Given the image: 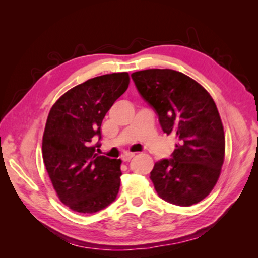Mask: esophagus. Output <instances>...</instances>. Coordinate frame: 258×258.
Masks as SVG:
<instances>
[{"label":"esophagus","mask_w":258,"mask_h":258,"mask_svg":"<svg viewBox=\"0 0 258 258\" xmlns=\"http://www.w3.org/2000/svg\"><path fill=\"white\" fill-rule=\"evenodd\" d=\"M134 157V154L133 152H126V154H124L123 156H121V160L123 161H130L131 159H132Z\"/></svg>","instance_id":"34e87169"}]
</instances>
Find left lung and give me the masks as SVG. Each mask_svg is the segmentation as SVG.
<instances>
[{
    "label": "left lung",
    "mask_w": 258,
    "mask_h": 258,
    "mask_svg": "<svg viewBox=\"0 0 258 258\" xmlns=\"http://www.w3.org/2000/svg\"><path fill=\"white\" fill-rule=\"evenodd\" d=\"M141 97L155 109L164 133L176 135L172 158L157 161L150 178L161 199L191 206L211 194L224 161L220 113L199 83L173 69H147L132 75Z\"/></svg>",
    "instance_id": "8db88e82"
}]
</instances>
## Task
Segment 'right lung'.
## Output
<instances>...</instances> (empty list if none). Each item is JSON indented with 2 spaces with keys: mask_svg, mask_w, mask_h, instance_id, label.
Instances as JSON below:
<instances>
[{
  "mask_svg": "<svg viewBox=\"0 0 258 258\" xmlns=\"http://www.w3.org/2000/svg\"><path fill=\"white\" fill-rule=\"evenodd\" d=\"M127 73L98 76L67 91L51 108L43 134V160L59 199L74 212L109 206L120 186V159L95 154L102 120L128 87Z\"/></svg>",
  "mask_w": 258,
  "mask_h": 258,
  "instance_id": "add662e5",
  "label": "right lung"
}]
</instances>
